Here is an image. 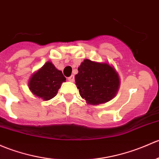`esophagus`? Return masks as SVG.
I'll use <instances>...</instances> for the list:
<instances>
[{
    "label": "esophagus",
    "instance_id": "obj_1",
    "mask_svg": "<svg viewBox=\"0 0 159 159\" xmlns=\"http://www.w3.org/2000/svg\"><path fill=\"white\" fill-rule=\"evenodd\" d=\"M68 81H71V82H73V81H75L74 75H71V76H70L69 78H68Z\"/></svg>",
    "mask_w": 159,
    "mask_h": 159
}]
</instances>
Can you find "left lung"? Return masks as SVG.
Returning <instances> with one entry per match:
<instances>
[{"label":"left lung","mask_w":159,"mask_h":159,"mask_svg":"<svg viewBox=\"0 0 159 159\" xmlns=\"http://www.w3.org/2000/svg\"><path fill=\"white\" fill-rule=\"evenodd\" d=\"M75 75V84L87 103L98 105L113 99L119 89L117 73L110 65L84 60Z\"/></svg>","instance_id":"left-lung-1"}]
</instances>
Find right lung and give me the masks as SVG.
<instances>
[{
    "label": "right lung",
    "instance_id": "1",
    "mask_svg": "<svg viewBox=\"0 0 159 159\" xmlns=\"http://www.w3.org/2000/svg\"><path fill=\"white\" fill-rule=\"evenodd\" d=\"M66 80L62 72L52 63L47 61L33 75L29 81V87L33 94L44 101H49L57 94L61 83Z\"/></svg>",
    "mask_w": 159,
    "mask_h": 159
}]
</instances>
